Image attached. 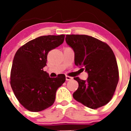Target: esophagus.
Instances as JSON below:
<instances>
[{"label":"esophagus","mask_w":131,"mask_h":131,"mask_svg":"<svg viewBox=\"0 0 131 131\" xmlns=\"http://www.w3.org/2000/svg\"><path fill=\"white\" fill-rule=\"evenodd\" d=\"M66 80H71L73 79V78H71V77L69 76H66Z\"/></svg>","instance_id":"34e87169"}]
</instances>
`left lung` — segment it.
Returning <instances> with one entry per match:
<instances>
[{"label": "left lung", "mask_w": 131, "mask_h": 131, "mask_svg": "<svg viewBox=\"0 0 131 131\" xmlns=\"http://www.w3.org/2000/svg\"><path fill=\"white\" fill-rule=\"evenodd\" d=\"M66 41L74 52L75 65L88 73L86 80L74 78L79 83L74 99L92 109L107 104L119 79L113 51L106 43L88 35H67Z\"/></svg>", "instance_id": "8db88e82"}]
</instances>
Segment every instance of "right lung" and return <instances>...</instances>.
Wrapping results in <instances>:
<instances>
[{"instance_id": "1", "label": "right lung", "mask_w": 131, "mask_h": 131, "mask_svg": "<svg viewBox=\"0 0 131 131\" xmlns=\"http://www.w3.org/2000/svg\"><path fill=\"white\" fill-rule=\"evenodd\" d=\"M64 37V35L37 37L21 46L14 56L10 86L19 103L30 112H40L51 107L57 89L66 81L64 74L52 78L43 71L48 52L61 45Z\"/></svg>"}]
</instances>
